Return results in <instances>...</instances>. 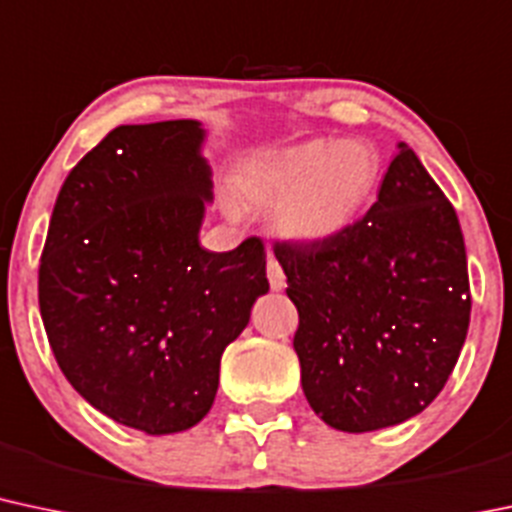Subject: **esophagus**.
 I'll use <instances>...</instances> for the list:
<instances>
[{
    "label": "esophagus",
    "mask_w": 512,
    "mask_h": 512,
    "mask_svg": "<svg viewBox=\"0 0 512 512\" xmlns=\"http://www.w3.org/2000/svg\"><path fill=\"white\" fill-rule=\"evenodd\" d=\"M267 279H269V286H272V291H282L286 286V277H284L282 267H279V262L274 260L272 255H269V260H267Z\"/></svg>",
    "instance_id": "1"
}]
</instances>
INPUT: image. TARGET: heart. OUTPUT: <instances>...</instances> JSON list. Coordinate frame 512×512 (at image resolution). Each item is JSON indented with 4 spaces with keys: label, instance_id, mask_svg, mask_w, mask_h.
<instances>
[{
    "label": "heart",
    "instance_id": "b5f03b06",
    "mask_svg": "<svg viewBox=\"0 0 512 512\" xmlns=\"http://www.w3.org/2000/svg\"><path fill=\"white\" fill-rule=\"evenodd\" d=\"M381 177L379 150L367 140H306L245 157L233 192L245 206L277 212V228L294 243L338 238L369 204Z\"/></svg>",
    "mask_w": 512,
    "mask_h": 512
}]
</instances>
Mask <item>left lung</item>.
Returning <instances> with one entry per match:
<instances>
[{
	"label": "left lung",
	"mask_w": 512,
	"mask_h": 512,
	"mask_svg": "<svg viewBox=\"0 0 512 512\" xmlns=\"http://www.w3.org/2000/svg\"><path fill=\"white\" fill-rule=\"evenodd\" d=\"M274 255L299 311L303 393L323 423L372 432L435 401L469 330V272L457 213L406 143L357 223Z\"/></svg>",
	"instance_id": "obj_1"
}]
</instances>
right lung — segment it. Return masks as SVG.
<instances>
[{"label":"right lung","instance_id":"1","mask_svg":"<svg viewBox=\"0 0 512 512\" xmlns=\"http://www.w3.org/2000/svg\"><path fill=\"white\" fill-rule=\"evenodd\" d=\"M204 140L194 119L114 128L67 174L38 269L65 379L148 435L211 411L223 350L269 291L260 238L230 252L199 243L213 199Z\"/></svg>","mask_w":512,"mask_h":512}]
</instances>
